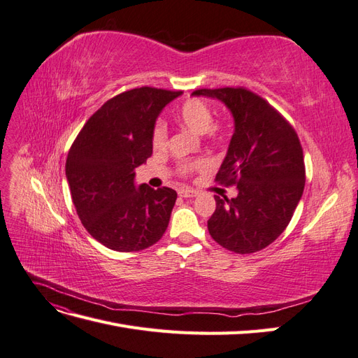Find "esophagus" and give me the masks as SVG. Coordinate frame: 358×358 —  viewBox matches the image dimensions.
Listing matches in <instances>:
<instances>
[{
	"mask_svg": "<svg viewBox=\"0 0 358 358\" xmlns=\"http://www.w3.org/2000/svg\"><path fill=\"white\" fill-rule=\"evenodd\" d=\"M179 197H183V199H188V197H196L197 196V191H194V189H188V188H182V189H179Z\"/></svg>",
	"mask_w": 358,
	"mask_h": 358,
	"instance_id": "34e87169",
	"label": "esophagus"
}]
</instances>
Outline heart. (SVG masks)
Returning a JSON list of instances; mask_svg holds the SVG:
<instances>
[{
	"label": "heart",
	"mask_w": 358,
	"mask_h": 358,
	"mask_svg": "<svg viewBox=\"0 0 358 358\" xmlns=\"http://www.w3.org/2000/svg\"><path fill=\"white\" fill-rule=\"evenodd\" d=\"M176 119L183 127H187L199 134H204L206 138H209L210 142L221 143L229 137V122L213 121L212 107L200 99H189L185 103H182L178 110ZM150 142H152L155 150H164L167 148L169 128L162 119H158L154 124L152 134H150ZM206 166H208V162L204 159L182 161L178 164V171L182 176H189L194 171L201 170Z\"/></svg>",
	"instance_id": "b5f03b06"
}]
</instances>
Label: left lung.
Here are the masks:
<instances>
[{"mask_svg": "<svg viewBox=\"0 0 358 358\" xmlns=\"http://www.w3.org/2000/svg\"><path fill=\"white\" fill-rule=\"evenodd\" d=\"M192 94L221 100L234 117V134L215 182L237 187V196H215L208 230L236 254L262 251L287 229L305 189L299 136L272 104L242 86Z\"/></svg>", "mask_w": 358, "mask_h": 358, "instance_id": "1", "label": "left lung"}]
</instances>
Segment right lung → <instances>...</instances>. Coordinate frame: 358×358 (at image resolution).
Listing matches in <instances>:
<instances>
[{"label": "right lung", "instance_id": "add662e5", "mask_svg": "<svg viewBox=\"0 0 358 358\" xmlns=\"http://www.w3.org/2000/svg\"><path fill=\"white\" fill-rule=\"evenodd\" d=\"M180 94L142 86L113 96L86 121L69 150L66 175L76 212L106 248L142 251L167 230L176 191L146 183L136 188L134 169L152 155L157 117Z\"/></svg>", "mask_w": 358, "mask_h": 358}]
</instances>
